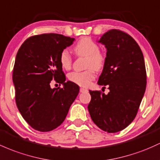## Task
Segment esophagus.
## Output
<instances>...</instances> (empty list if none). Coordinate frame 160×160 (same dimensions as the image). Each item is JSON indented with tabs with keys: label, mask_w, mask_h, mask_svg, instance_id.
<instances>
[{
	"label": "esophagus",
	"mask_w": 160,
	"mask_h": 160,
	"mask_svg": "<svg viewBox=\"0 0 160 160\" xmlns=\"http://www.w3.org/2000/svg\"><path fill=\"white\" fill-rule=\"evenodd\" d=\"M80 92H87V89H85V88H83V87H81V88L80 89Z\"/></svg>",
	"instance_id": "obj_1"
}]
</instances>
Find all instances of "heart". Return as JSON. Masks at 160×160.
Returning a JSON list of instances; mask_svg holds the SVG:
<instances>
[{
  "label": "heart",
  "mask_w": 160,
  "mask_h": 160,
  "mask_svg": "<svg viewBox=\"0 0 160 160\" xmlns=\"http://www.w3.org/2000/svg\"><path fill=\"white\" fill-rule=\"evenodd\" d=\"M73 51L78 56L86 57L87 71L71 72L68 75V79L72 83L81 87H88L96 77L95 71L102 69L106 63L105 55L99 52V45L89 37L80 38L73 46ZM72 57L67 49L61 52L59 62L64 69L69 70L72 65Z\"/></svg>",
  "instance_id": "1"
}]
</instances>
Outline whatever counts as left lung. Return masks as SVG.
I'll return each mask as SVG.
<instances>
[{"instance_id": "8db88e82", "label": "left lung", "mask_w": 160, "mask_h": 160, "mask_svg": "<svg viewBox=\"0 0 160 160\" xmlns=\"http://www.w3.org/2000/svg\"><path fill=\"white\" fill-rule=\"evenodd\" d=\"M99 42L107 52L98 84L108 85L110 92L89 90L88 110L100 129L116 133L133 122L139 109L147 86L144 58L134 38L118 29L106 32Z\"/></svg>"}]
</instances>
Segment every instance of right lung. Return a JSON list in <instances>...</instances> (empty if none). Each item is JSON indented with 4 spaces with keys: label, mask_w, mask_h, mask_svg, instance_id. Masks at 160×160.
Instances as JSON below:
<instances>
[{
    "label": "right lung",
    "mask_w": 160,
    "mask_h": 160,
    "mask_svg": "<svg viewBox=\"0 0 160 160\" xmlns=\"http://www.w3.org/2000/svg\"><path fill=\"white\" fill-rule=\"evenodd\" d=\"M73 41V38L56 33L36 35L22 44L16 56V103L22 118L36 131L47 132L61 125L79 93L78 85L65 82L59 62L61 51ZM52 79L64 87L52 89Z\"/></svg>",
    "instance_id": "add662e5"
}]
</instances>
